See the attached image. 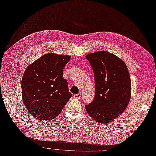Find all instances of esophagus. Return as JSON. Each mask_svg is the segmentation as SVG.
<instances>
[{"label": "esophagus", "instance_id": "obj_1", "mask_svg": "<svg viewBox=\"0 0 156 156\" xmlns=\"http://www.w3.org/2000/svg\"><path fill=\"white\" fill-rule=\"evenodd\" d=\"M73 96H74V98H81V96H82V94L79 93L77 94H74Z\"/></svg>", "mask_w": 156, "mask_h": 156}]
</instances>
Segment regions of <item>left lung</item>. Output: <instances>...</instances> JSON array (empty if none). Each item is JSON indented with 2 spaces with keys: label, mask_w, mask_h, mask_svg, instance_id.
<instances>
[{
  "label": "left lung",
  "mask_w": 156,
  "mask_h": 156,
  "mask_svg": "<svg viewBox=\"0 0 156 156\" xmlns=\"http://www.w3.org/2000/svg\"><path fill=\"white\" fill-rule=\"evenodd\" d=\"M94 74V100L85 106L100 123H110L126 109L131 96V82L125 63L114 54L101 51L86 55Z\"/></svg>",
  "instance_id": "left-lung-1"
}]
</instances>
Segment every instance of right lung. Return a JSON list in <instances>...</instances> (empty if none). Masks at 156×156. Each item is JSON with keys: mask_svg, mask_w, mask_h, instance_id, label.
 Wrapping results in <instances>:
<instances>
[{"mask_svg": "<svg viewBox=\"0 0 156 156\" xmlns=\"http://www.w3.org/2000/svg\"><path fill=\"white\" fill-rule=\"evenodd\" d=\"M70 59L69 55L47 53L26 68L21 83L22 100L37 119L55 118L71 97L63 76Z\"/></svg>", "mask_w": 156, "mask_h": 156, "instance_id": "add662e5", "label": "right lung"}]
</instances>
